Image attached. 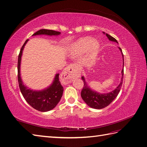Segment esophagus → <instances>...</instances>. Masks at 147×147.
<instances>
[{
	"instance_id": "esophagus-1",
	"label": "esophagus",
	"mask_w": 147,
	"mask_h": 147,
	"mask_svg": "<svg viewBox=\"0 0 147 147\" xmlns=\"http://www.w3.org/2000/svg\"><path fill=\"white\" fill-rule=\"evenodd\" d=\"M80 76V72L76 65L70 64L67 66L61 74V79L64 84H67L72 82L75 78Z\"/></svg>"
}]
</instances>
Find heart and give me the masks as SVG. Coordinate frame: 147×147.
<instances>
[{
  "label": "heart",
  "mask_w": 147,
  "mask_h": 147,
  "mask_svg": "<svg viewBox=\"0 0 147 147\" xmlns=\"http://www.w3.org/2000/svg\"><path fill=\"white\" fill-rule=\"evenodd\" d=\"M91 45L93 47H97L98 44L94 40L92 41L91 38H86L79 40L70 47V50L71 55L75 56L80 55L87 51Z\"/></svg>",
  "instance_id": "heart-1"
}]
</instances>
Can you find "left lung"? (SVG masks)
<instances>
[{
	"mask_svg": "<svg viewBox=\"0 0 147 147\" xmlns=\"http://www.w3.org/2000/svg\"><path fill=\"white\" fill-rule=\"evenodd\" d=\"M104 34L106 35L109 40L118 43L117 40L115 38L111 36L108 34H105L103 32ZM121 53V55L123 56V67H124V57L123 54L122 53V50L121 48L118 47ZM122 77L121 79V82H120L119 85L117 87L116 89H115L112 92H110L109 93H105V94H100V93L97 92L96 91H92L91 89L88 86V84L85 81L84 77H82V80L84 83V86L83 90L81 92V96L82 97L83 100L85 102V103L91 108L96 109H104L106 107H107L111 102H113V100L116 98L118 96V93L119 92L120 89L121 88L123 80V75H124V69H122L121 71Z\"/></svg>",
	"mask_w": 147,
	"mask_h": 147,
	"instance_id": "8db88e82",
	"label": "left lung"
}]
</instances>
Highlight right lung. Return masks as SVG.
Here are the masks:
<instances>
[{
	"instance_id": "right-lung-1",
	"label": "right lung",
	"mask_w": 147,
	"mask_h": 147,
	"mask_svg": "<svg viewBox=\"0 0 147 147\" xmlns=\"http://www.w3.org/2000/svg\"><path fill=\"white\" fill-rule=\"evenodd\" d=\"M60 34V32L53 30L40 29L32 35L34 36L38 35H47L52 36V35H58ZM28 40L29 39L26 40L24 45L21 47L18 56V80L20 89L24 98L31 107L40 112H48L54 109L59 103L63 96L64 88L59 80V74H56L54 80L50 86L41 91L30 90L23 84L21 78L20 65L22 53L24 46Z\"/></svg>"
}]
</instances>
